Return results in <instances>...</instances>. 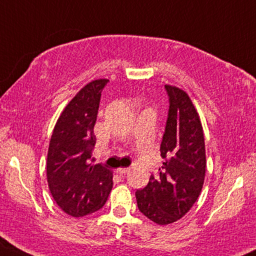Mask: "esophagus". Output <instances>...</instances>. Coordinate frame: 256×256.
Returning <instances> with one entry per match:
<instances>
[{"mask_svg":"<svg viewBox=\"0 0 256 256\" xmlns=\"http://www.w3.org/2000/svg\"><path fill=\"white\" fill-rule=\"evenodd\" d=\"M128 171H130V169H128V168H120V169H117V171H116V172H117L118 174H120V176H124V174H128Z\"/></svg>","mask_w":256,"mask_h":256,"instance_id":"obj_1","label":"esophagus"}]
</instances>
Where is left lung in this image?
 <instances>
[{
    "mask_svg": "<svg viewBox=\"0 0 256 256\" xmlns=\"http://www.w3.org/2000/svg\"><path fill=\"white\" fill-rule=\"evenodd\" d=\"M169 113L160 143L163 166L136 192L138 209L157 224L182 218L198 198L206 176V145L198 113L190 96L166 85Z\"/></svg>",
    "mask_w": 256,
    "mask_h": 256,
    "instance_id": "obj_1",
    "label": "left lung"
}]
</instances>
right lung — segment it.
Here are the masks:
<instances>
[{
  "label": "right lung",
  "instance_id": "right-lung-1",
  "mask_svg": "<svg viewBox=\"0 0 256 256\" xmlns=\"http://www.w3.org/2000/svg\"><path fill=\"white\" fill-rule=\"evenodd\" d=\"M108 79L84 86L60 114L47 154V182L56 204L73 218L102 208L113 186L112 171L92 164L93 128Z\"/></svg>",
  "mask_w": 256,
  "mask_h": 256
}]
</instances>
